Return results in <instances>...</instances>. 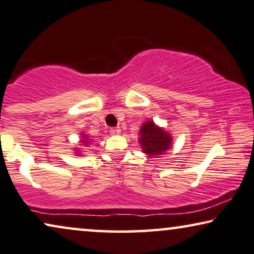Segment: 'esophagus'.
<instances>
[{
	"instance_id": "34e87169",
	"label": "esophagus",
	"mask_w": 254,
	"mask_h": 254,
	"mask_svg": "<svg viewBox=\"0 0 254 254\" xmlns=\"http://www.w3.org/2000/svg\"><path fill=\"white\" fill-rule=\"evenodd\" d=\"M110 133H112V134H120L121 133V128L119 127H112V128H110Z\"/></svg>"
}]
</instances>
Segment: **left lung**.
<instances>
[{"label":"left lung","instance_id":"obj_1","mask_svg":"<svg viewBox=\"0 0 254 254\" xmlns=\"http://www.w3.org/2000/svg\"><path fill=\"white\" fill-rule=\"evenodd\" d=\"M140 144L142 152L151 156L156 158L164 154V152L170 148L173 138L170 133L162 127H159L153 121H146L139 131Z\"/></svg>","mask_w":254,"mask_h":254}]
</instances>
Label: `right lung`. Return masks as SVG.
I'll return each mask as SVG.
<instances>
[{
  "mask_svg": "<svg viewBox=\"0 0 254 254\" xmlns=\"http://www.w3.org/2000/svg\"><path fill=\"white\" fill-rule=\"evenodd\" d=\"M83 140H80V142H83V145H87V144H90V139L87 138V134H83Z\"/></svg>",
  "mask_w": 254,
  "mask_h": 254,
  "instance_id": "add662e5",
  "label": "right lung"
}]
</instances>
